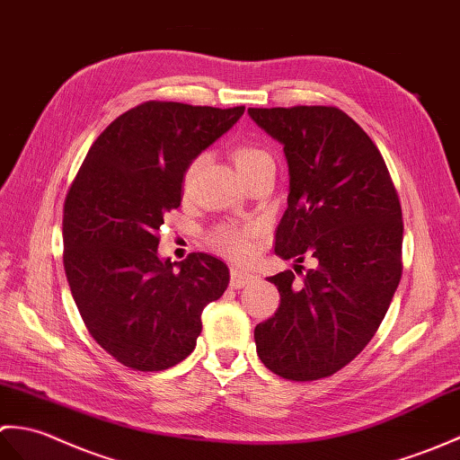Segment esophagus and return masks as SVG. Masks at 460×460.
Masks as SVG:
<instances>
[{
	"label": "esophagus",
	"mask_w": 460,
	"mask_h": 460,
	"mask_svg": "<svg viewBox=\"0 0 460 460\" xmlns=\"http://www.w3.org/2000/svg\"><path fill=\"white\" fill-rule=\"evenodd\" d=\"M250 281H253V275L252 273L243 271V270H238V268H232L230 270V285H232L234 289L246 288Z\"/></svg>",
	"instance_id": "obj_1"
}]
</instances>
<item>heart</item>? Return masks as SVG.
Wrapping results in <instances>:
<instances>
[{
  "label": "heart",
  "mask_w": 460,
  "mask_h": 460,
  "mask_svg": "<svg viewBox=\"0 0 460 460\" xmlns=\"http://www.w3.org/2000/svg\"><path fill=\"white\" fill-rule=\"evenodd\" d=\"M232 159H234V165H236L238 171H246L253 165H258V163H261V161H271L268 151L258 147V146H253V144H240L234 147ZM197 163L199 161L192 163L189 172L195 171ZM253 236H256V228L224 224V226H218L212 232V243H214V248L224 253V256H228L232 260H246L252 252V238Z\"/></svg>",
  "instance_id": "b5f03b06"
}]
</instances>
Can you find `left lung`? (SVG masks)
<instances>
[{"label": "left lung", "mask_w": 460, "mask_h": 460, "mask_svg": "<svg viewBox=\"0 0 460 460\" xmlns=\"http://www.w3.org/2000/svg\"><path fill=\"white\" fill-rule=\"evenodd\" d=\"M283 144L288 210L275 253L315 268L270 278L279 307L253 331L260 360L293 382L329 377L372 341L402 279V204L380 149L334 106L248 108ZM302 275V272H301Z\"/></svg>", "instance_id": "left-lung-1"}]
</instances>
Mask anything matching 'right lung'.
Returning <instances> with one entry per match:
<instances>
[{
	"label": "right lung",
	"mask_w": 460,
	"mask_h": 460,
	"mask_svg": "<svg viewBox=\"0 0 460 460\" xmlns=\"http://www.w3.org/2000/svg\"><path fill=\"white\" fill-rule=\"evenodd\" d=\"M243 110L144 102L102 131L66 192L70 293L92 339L131 370L159 372L185 360L202 331V309L228 288L218 258L189 253L175 268L159 260L157 246L192 159Z\"/></svg>",
	"instance_id": "right-lung-1"
}]
</instances>
